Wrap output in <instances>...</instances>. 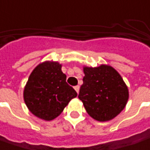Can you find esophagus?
<instances>
[{
	"label": "esophagus",
	"mask_w": 150,
	"mask_h": 150,
	"mask_svg": "<svg viewBox=\"0 0 150 150\" xmlns=\"http://www.w3.org/2000/svg\"><path fill=\"white\" fill-rule=\"evenodd\" d=\"M74 88H75V91H76V92H77V94H78V93H79V91H80V86H79V85H76V86H75Z\"/></svg>",
	"instance_id": "34e87169"
}]
</instances>
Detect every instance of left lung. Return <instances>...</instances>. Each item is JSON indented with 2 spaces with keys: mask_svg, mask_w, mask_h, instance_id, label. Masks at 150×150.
I'll use <instances>...</instances> for the list:
<instances>
[{
  "mask_svg": "<svg viewBox=\"0 0 150 150\" xmlns=\"http://www.w3.org/2000/svg\"><path fill=\"white\" fill-rule=\"evenodd\" d=\"M85 76L79 99L93 119L104 122L116 117L129 99L128 87L120 75L110 65L84 67Z\"/></svg>",
  "mask_w": 150,
  "mask_h": 150,
  "instance_id": "8db88e82",
  "label": "left lung"
}]
</instances>
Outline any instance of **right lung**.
Segmentation results:
<instances>
[{
	"label": "right lung",
	"mask_w": 150,
	"mask_h": 150,
	"mask_svg": "<svg viewBox=\"0 0 150 150\" xmlns=\"http://www.w3.org/2000/svg\"><path fill=\"white\" fill-rule=\"evenodd\" d=\"M76 96V91L66 83L61 65L54 61L37 65L24 89V100L29 110L47 121L59 116Z\"/></svg>",
	"instance_id": "1"
}]
</instances>
